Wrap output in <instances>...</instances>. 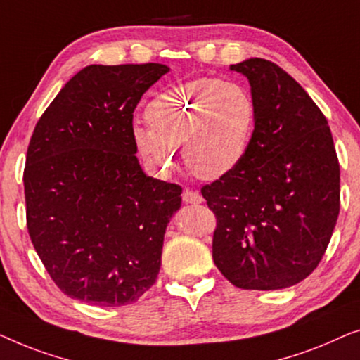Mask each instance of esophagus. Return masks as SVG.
<instances>
[{
	"label": "esophagus",
	"mask_w": 360,
	"mask_h": 360,
	"mask_svg": "<svg viewBox=\"0 0 360 360\" xmlns=\"http://www.w3.org/2000/svg\"><path fill=\"white\" fill-rule=\"evenodd\" d=\"M182 200H184L186 204H202V202H204V197H202L197 191L184 189V192H182Z\"/></svg>",
	"instance_id": "obj_1"
}]
</instances>
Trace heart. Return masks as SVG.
Wrapping results in <instances>:
<instances>
[{
  "instance_id": "b5f03b06",
  "label": "heart",
  "mask_w": 360,
  "mask_h": 360,
  "mask_svg": "<svg viewBox=\"0 0 360 360\" xmlns=\"http://www.w3.org/2000/svg\"><path fill=\"white\" fill-rule=\"evenodd\" d=\"M150 129L135 127L136 148L161 169L174 165L181 145L187 169L219 179L243 163L256 127V104L231 79L195 78L165 89L145 108Z\"/></svg>"
}]
</instances>
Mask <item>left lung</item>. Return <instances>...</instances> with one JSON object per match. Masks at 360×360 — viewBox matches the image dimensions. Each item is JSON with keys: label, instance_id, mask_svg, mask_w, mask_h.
<instances>
[{"label": "left lung", "instance_id": "left-lung-1", "mask_svg": "<svg viewBox=\"0 0 360 360\" xmlns=\"http://www.w3.org/2000/svg\"><path fill=\"white\" fill-rule=\"evenodd\" d=\"M251 84L256 127L230 174L200 192L215 214V266L233 285L277 290L307 279L339 215V161L328 120L290 75L264 58L231 65Z\"/></svg>", "mask_w": 360, "mask_h": 360}]
</instances>
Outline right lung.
Returning a JSON list of instances; mask_svg holds the SVG:
<instances>
[{"label":"right lung","mask_w":360,"mask_h":360,"mask_svg":"<svg viewBox=\"0 0 360 360\" xmlns=\"http://www.w3.org/2000/svg\"><path fill=\"white\" fill-rule=\"evenodd\" d=\"M168 70L89 65L35 125L24 168L27 230L68 297L122 307L156 282L182 189L143 173L131 122L141 96Z\"/></svg>","instance_id":"1"}]
</instances>
